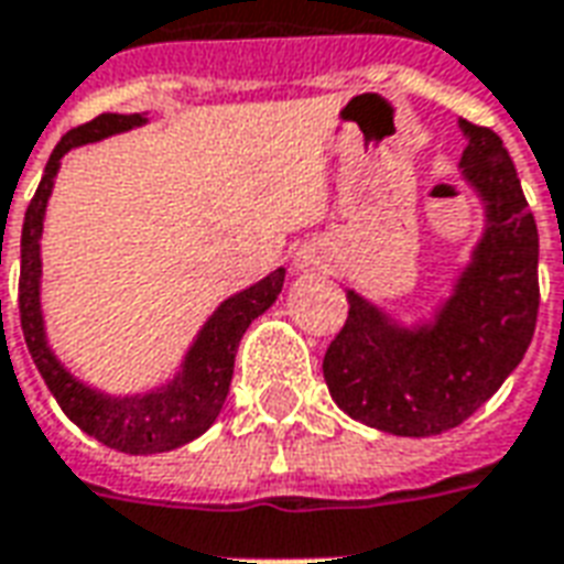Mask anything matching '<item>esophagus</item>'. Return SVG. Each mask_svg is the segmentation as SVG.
I'll use <instances>...</instances> for the list:
<instances>
[{"label": "esophagus", "mask_w": 564, "mask_h": 564, "mask_svg": "<svg viewBox=\"0 0 564 564\" xmlns=\"http://www.w3.org/2000/svg\"><path fill=\"white\" fill-rule=\"evenodd\" d=\"M299 265H302V269H317L319 262L314 253H302V257H299Z\"/></svg>", "instance_id": "esophagus-1"}]
</instances>
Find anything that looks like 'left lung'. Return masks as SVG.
I'll use <instances>...</instances> for the list:
<instances>
[{"label":"left lung","instance_id":"left-lung-1","mask_svg":"<svg viewBox=\"0 0 564 564\" xmlns=\"http://www.w3.org/2000/svg\"><path fill=\"white\" fill-rule=\"evenodd\" d=\"M468 135L462 174L486 202L474 262L432 326L399 329L383 311L347 293V319L323 356L332 399L359 423L404 437L456 429L508 380L538 323V226L508 150L489 127Z\"/></svg>","mask_w":564,"mask_h":564}]
</instances>
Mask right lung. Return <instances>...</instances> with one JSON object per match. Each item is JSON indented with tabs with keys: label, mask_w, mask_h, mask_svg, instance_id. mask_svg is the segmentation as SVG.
I'll list each match as a JSON object with an SVG mask.
<instances>
[{
	"label": "right lung",
	"mask_w": 564,
	"mask_h": 564,
	"mask_svg": "<svg viewBox=\"0 0 564 564\" xmlns=\"http://www.w3.org/2000/svg\"><path fill=\"white\" fill-rule=\"evenodd\" d=\"M141 123H144L141 115H99L96 120L72 129L59 139L51 160L44 165L42 184L35 189L30 208H26V217H23L18 286L20 329H23L32 362H35L39 375L47 383V390L54 392L59 408L66 411L68 420L78 429H84L96 441H102L105 447L132 453V456L184 447L193 437L208 432L210 423L223 411L226 395H229L238 341H241L247 326L262 311H269L271 302L278 299L283 286V274H286L283 269L271 271L265 281L253 283L245 293L226 299L210 314L205 329L198 332L196 344L186 354L181 375L162 390L148 392V395H129V399H111V395H102V392L78 383L66 368L59 366V359L51 354L47 338H44L42 302H39V283H42L39 238H42L44 208H47V196L54 189L56 169H59V160L72 148L87 144V141H99L105 135H115V132H127V129L141 127Z\"/></svg>",
	"instance_id": "1"
}]
</instances>
